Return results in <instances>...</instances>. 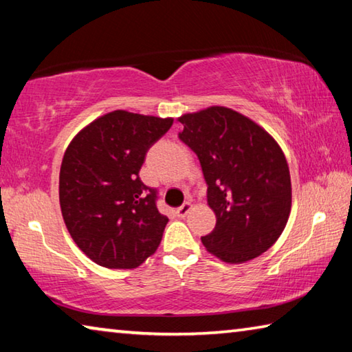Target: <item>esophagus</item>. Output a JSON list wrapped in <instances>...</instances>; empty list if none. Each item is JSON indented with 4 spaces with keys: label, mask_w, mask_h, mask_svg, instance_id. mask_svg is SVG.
<instances>
[{
    "label": "esophagus",
    "mask_w": 352,
    "mask_h": 352,
    "mask_svg": "<svg viewBox=\"0 0 352 352\" xmlns=\"http://www.w3.org/2000/svg\"><path fill=\"white\" fill-rule=\"evenodd\" d=\"M190 210H192V205H190L189 201H184V204L177 210V216H178V217H186L188 212H189Z\"/></svg>",
    "instance_id": "esophagus-1"
}]
</instances>
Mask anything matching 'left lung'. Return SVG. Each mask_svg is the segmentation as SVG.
Returning <instances> with one entry per match:
<instances>
[{"label": "left lung", "mask_w": 352, "mask_h": 352, "mask_svg": "<svg viewBox=\"0 0 352 352\" xmlns=\"http://www.w3.org/2000/svg\"><path fill=\"white\" fill-rule=\"evenodd\" d=\"M180 140L197 153L216 228L205 248L228 264L267 252L287 225L292 208L289 164L275 138L226 107L212 105L178 118Z\"/></svg>", "instance_id": "1"}]
</instances>
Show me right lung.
<instances>
[{
    "label": "right lung",
    "instance_id": "obj_1",
    "mask_svg": "<svg viewBox=\"0 0 352 352\" xmlns=\"http://www.w3.org/2000/svg\"><path fill=\"white\" fill-rule=\"evenodd\" d=\"M174 118L115 110L77 133L65 151L58 200L65 225L83 253L107 269H136L162 242L169 219L140 169Z\"/></svg>",
    "mask_w": 352,
    "mask_h": 352
}]
</instances>
